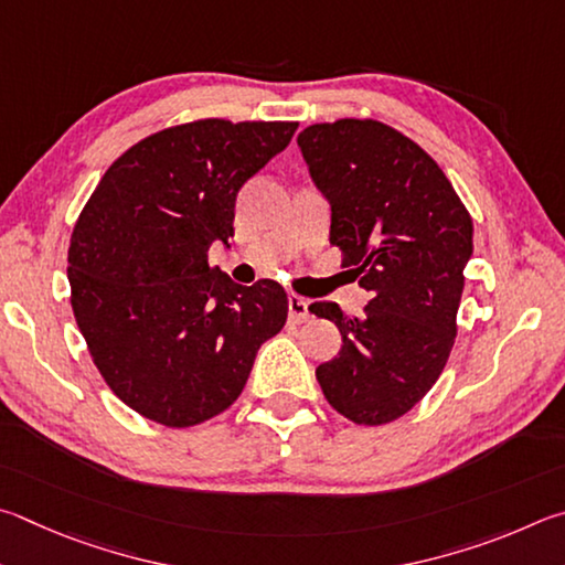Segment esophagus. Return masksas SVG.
<instances>
[{"instance_id":"esophagus-1","label":"esophagus","mask_w":565,"mask_h":565,"mask_svg":"<svg viewBox=\"0 0 565 565\" xmlns=\"http://www.w3.org/2000/svg\"><path fill=\"white\" fill-rule=\"evenodd\" d=\"M288 312H290V320L292 322H305V320L310 318L308 300L300 298V295H290V298H288Z\"/></svg>"}]
</instances>
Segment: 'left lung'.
<instances>
[{
	"mask_svg": "<svg viewBox=\"0 0 565 565\" xmlns=\"http://www.w3.org/2000/svg\"><path fill=\"white\" fill-rule=\"evenodd\" d=\"M312 181L332 205L330 245L370 292L364 315L312 302L342 350L318 367L342 417L382 427L424 399L447 364L473 255V223L437 161L374 118L312 124L298 136Z\"/></svg>",
	"mask_w": 565,
	"mask_h": 565,
	"instance_id": "1",
	"label": "left lung"
}]
</instances>
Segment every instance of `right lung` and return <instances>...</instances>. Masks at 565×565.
I'll return each instance as SVG.
<instances>
[{"label": "right lung", "mask_w": 565, "mask_h": 565, "mask_svg": "<svg viewBox=\"0 0 565 565\" xmlns=\"http://www.w3.org/2000/svg\"><path fill=\"white\" fill-rule=\"evenodd\" d=\"M298 126L198 118L163 128L118 156L78 213L74 318L104 382L141 417L171 429L217 417L288 320L280 285H235L207 265V247L227 243L237 191Z\"/></svg>", "instance_id": "obj_1"}]
</instances>
